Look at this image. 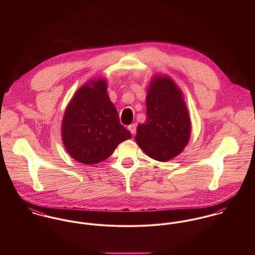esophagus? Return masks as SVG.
I'll use <instances>...</instances> for the list:
<instances>
[{
	"label": "esophagus",
	"mask_w": 255,
	"mask_h": 255,
	"mask_svg": "<svg viewBox=\"0 0 255 255\" xmlns=\"http://www.w3.org/2000/svg\"><path fill=\"white\" fill-rule=\"evenodd\" d=\"M128 130L132 133V134H134L135 132H136V126H135V124H132V125H130V126H128Z\"/></svg>",
	"instance_id": "esophagus-1"
}]
</instances>
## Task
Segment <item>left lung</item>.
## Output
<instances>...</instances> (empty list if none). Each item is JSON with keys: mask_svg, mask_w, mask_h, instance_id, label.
<instances>
[{"mask_svg": "<svg viewBox=\"0 0 255 255\" xmlns=\"http://www.w3.org/2000/svg\"><path fill=\"white\" fill-rule=\"evenodd\" d=\"M146 121L137 126L135 141L150 158L167 162L187 145L191 122L181 88L168 75H156L146 95Z\"/></svg>", "mask_w": 255, "mask_h": 255, "instance_id": "left-lung-1", "label": "left lung"}]
</instances>
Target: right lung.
<instances>
[{
  "label": "right lung",
  "mask_w": 255,
  "mask_h": 255,
  "mask_svg": "<svg viewBox=\"0 0 255 255\" xmlns=\"http://www.w3.org/2000/svg\"><path fill=\"white\" fill-rule=\"evenodd\" d=\"M105 78L90 79L68 104L62 121V139L67 152L79 163L98 164L113 154L131 133L120 123L110 100Z\"/></svg>",
  "instance_id": "right-lung-1"
}]
</instances>
